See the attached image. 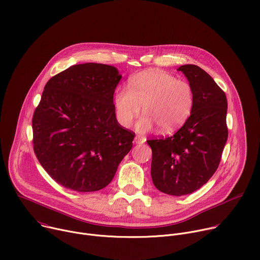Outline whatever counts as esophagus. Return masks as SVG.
Segmentation results:
<instances>
[{
  "label": "esophagus",
  "mask_w": 260,
  "mask_h": 260,
  "mask_svg": "<svg viewBox=\"0 0 260 260\" xmlns=\"http://www.w3.org/2000/svg\"><path fill=\"white\" fill-rule=\"evenodd\" d=\"M146 141V139L145 138H143V137H140V136H136L135 137V140H134V142L136 143V144H143L144 142Z\"/></svg>",
  "instance_id": "1"
}]
</instances>
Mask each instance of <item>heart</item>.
<instances>
[{"instance_id":"obj_1","label":"heart","mask_w":260,"mask_h":260,"mask_svg":"<svg viewBox=\"0 0 260 260\" xmlns=\"http://www.w3.org/2000/svg\"><path fill=\"white\" fill-rule=\"evenodd\" d=\"M195 104L192 85L161 70H146L128 81V88L117 89L114 96L118 122L128 127L140 113L138 129L148 132L156 124L162 134L180 128L191 116Z\"/></svg>"}]
</instances>
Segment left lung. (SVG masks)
Segmentation results:
<instances>
[{
    "mask_svg": "<svg viewBox=\"0 0 260 260\" xmlns=\"http://www.w3.org/2000/svg\"><path fill=\"white\" fill-rule=\"evenodd\" d=\"M194 89L195 104L186 122L171 137L148 140L151 178L158 191L191 194L217 171L228 138L224 91L197 65L178 68Z\"/></svg>",
    "mask_w": 260,
    "mask_h": 260,
    "instance_id": "1",
    "label": "left lung"
}]
</instances>
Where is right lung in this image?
<instances>
[{"label":"right lung","instance_id":"obj_1","mask_svg":"<svg viewBox=\"0 0 260 260\" xmlns=\"http://www.w3.org/2000/svg\"><path fill=\"white\" fill-rule=\"evenodd\" d=\"M121 75L100 63L73 65L46 83L33 119L34 152L59 184L76 192L107 186L133 147L135 134L116 119Z\"/></svg>","mask_w":260,"mask_h":260}]
</instances>
